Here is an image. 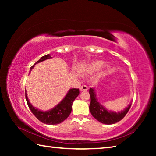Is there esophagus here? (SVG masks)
<instances>
[{
	"label": "esophagus",
	"mask_w": 156,
	"mask_h": 156,
	"mask_svg": "<svg viewBox=\"0 0 156 156\" xmlns=\"http://www.w3.org/2000/svg\"><path fill=\"white\" fill-rule=\"evenodd\" d=\"M80 90L81 91H86L88 90V87L85 85H82L80 87Z\"/></svg>",
	"instance_id": "esophagus-1"
}]
</instances>
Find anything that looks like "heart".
Segmentation results:
<instances>
[{"instance_id": "1", "label": "heart", "mask_w": 156, "mask_h": 156, "mask_svg": "<svg viewBox=\"0 0 156 156\" xmlns=\"http://www.w3.org/2000/svg\"><path fill=\"white\" fill-rule=\"evenodd\" d=\"M104 65L102 60H97L84 65L80 67V72L83 73H92L98 72ZM107 67L108 66L107 65Z\"/></svg>"}]
</instances>
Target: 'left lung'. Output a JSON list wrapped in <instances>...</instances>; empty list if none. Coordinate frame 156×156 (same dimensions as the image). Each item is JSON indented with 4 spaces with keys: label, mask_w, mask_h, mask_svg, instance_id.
Instances as JSON below:
<instances>
[{
    "label": "left lung",
    "mask_w": 156,
    "mask_h": 156,
    "mask_svg": "<svg viewBox=\"0 0 156 156\" xmlns=\"http://www.w3.org/2000/svg\"><path fill=\"white\" fill-rule=\"evenodd\" d=\"M89 94L91 97L89 110L91 115L100 122L105 124V125H113V124L119 122L126 115L131 106V103H130L123 111L118 112H112V111L107 109L98 101L94 89H89Z\"/></svg>",
    "instance_id": "8db88e82"
}]
</instances>
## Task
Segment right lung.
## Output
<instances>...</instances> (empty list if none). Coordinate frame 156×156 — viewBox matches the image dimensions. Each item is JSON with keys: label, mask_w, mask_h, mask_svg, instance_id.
Masks as SVG:
<instances>
[{"label": "right lung", "mask_w": 156, "mask_h": 156, "mask_svg": "<svg viewBox=\"0 0 156 156\" xmlns=\"http://www.w3.org/2000/svg\"><path fill=\"white\" fill-rule=\"evenodd\" d=\"M51 58V56H50V54L45 55L43 57H41L40 60H38L33 66H31L30 68V72L33 69L36 64L43 62L47 59ZM79 89H70L67 94H66L64 98L60 101L56 106H55L51 109L48 111H41L36 107H33V105L30 103V100L28 99L27 92L25 91V98L27 100V105L30 107L31 112L33 114L38 118V119L43 123L47 124V125H58V124L61 123L65 119L69 117V115L72 112V104L74 100L79 95Z\"/></svg>", "instance_id": "obj_1"}]
</instances>
